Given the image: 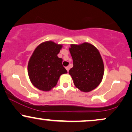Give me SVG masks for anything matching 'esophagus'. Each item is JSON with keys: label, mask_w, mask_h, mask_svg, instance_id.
Returning a JSON list of instances; mask_svg holds the SVG:
<instances>
[{"label": "esophagus", "mask_w": 132, "mask_h": 132, "mask_svg": "<svg viewBox=\"0 0 132 132\" xmlns=\"http://www.w3.org/2000/svg\"><path fill=\"white\" fill-rule=\"evenodd\" d=\"M66 69L68 72V71H69V66H67V67H66Z\"/></svg>", "instance_id": "1"}]
</instances>
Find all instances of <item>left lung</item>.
Wrapping results in <instances>:
<instances>
[{
  "label": "left lung",
  "mask_w": 132,
  "mask_h": 132,
  "mask_svg": "<svg viewBox=\"0 0 132 132\" xmlns=\"http://www.w3.org/2000/svg\"><path fill=\"white\" fill-rule=\"evenodd\" d=\"M69 51L73 67L69 71L74 84L82 92H89L101 84L104 73V63L96 47L92 44H71Z\"/></svg>",
  "instance_id": "left-lung-1"
}]
</instances>
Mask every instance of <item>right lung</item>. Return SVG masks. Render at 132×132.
<instances>
[{"label":"right lung","instance_id":"add662e5","mask_svg":"<svg viewBox=\"0 0 132 132\" xmlns=\"http://www.w3.org/2000/svg\"><path fill=\"white\" fill-rule=\"evenodd\" d=\"M63 47L52 41L42 43L35 48L28 63V74L32 84L39 90L50 91L60 76L67 73L57 54Z\"/></svg>","mask_w":132,"mask_h":132}]
</instances>
